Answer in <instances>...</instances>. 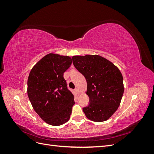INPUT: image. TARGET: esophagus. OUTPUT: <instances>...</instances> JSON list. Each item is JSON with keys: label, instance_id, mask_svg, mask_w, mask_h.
<instances>
[{"label": "esophagus", "instance_id": "esophagus-1", "mask_svg": "<svg viewBox=\"0 0 154 154\" xmlns=\"http://www.w3.org/2000/svg\"><path fill=\"white\" fill-rule=\"evenodd\" d=\"M74 91H75V92L77 93V94H80V92H79V91H78V88H75V90H74Z\"/></svg>", "mask_w": 154, "mask_h": 154}]
</instances>
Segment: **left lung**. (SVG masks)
I'll list each match as a JSON object with an SVG mask.
<instances>
[{
  "label": "left lung",
  "instance_id": "obj_1",
  "mask_svg": "<svg viewBox=\"0 0 154 154\" xmlns=\"http://www.w3.org/2000/svg\"><path fill=\"white\" fill-rule=\"evenodd\" d=\"M72 63L85 76L89 104L83 108L86 117L95 122L109 119L117 110L124 92L122 72L100 55L73 56Z\"/></svg>",
  "mask_w": 154,
  "mask_h": 154
}]
</instances>
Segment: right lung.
Listing matches in <instances>:
<instances>
[{"label":"right lung","mask_w":154,"mask_h":154,"mask_svg":"<svg viewBox=\"0 0 154 154\" xmlns=\"http://www.w3.org/2000/svg\"><path fill=\"white\" fill-rule=\"evenodd\" d=\"M72 63L68 56L49 53L37 62L27 79V95L32 108L45 123L59 126L67 122L74 105L63 73Z\"/></svg>","instance_id":"right-lung-1"}]
</instances>
